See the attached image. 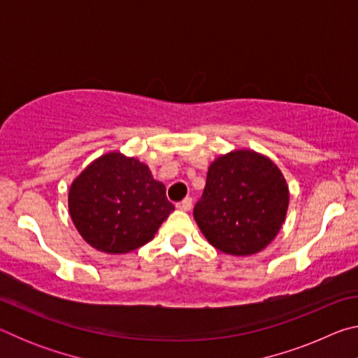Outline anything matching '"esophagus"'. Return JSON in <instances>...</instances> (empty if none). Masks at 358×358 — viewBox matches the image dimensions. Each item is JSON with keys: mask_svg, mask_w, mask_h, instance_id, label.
<instances>
[{"mask_svg": "<svg viewBox=\"0 0 358 358\" xmlns=\"http://www.w3.org/2000/svg\"><path fill=\"white\" fill-rule=\"evenodd\" d=\"M177 208L178 210H183V211H189L192 208V199L191 197H186L181 202H177Z\"/></svg>", "mask_w": 358, "mask_h": 358, "instance_id": "34e87169", "label": "esophagus"}]
</instances>
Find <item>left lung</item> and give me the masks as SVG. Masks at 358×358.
I'll use <instances>...</instances> for the list:
<instances>
[{
  "mask_svg": "<svg viewBox=\"0 0 358 358\" xmlns=\"http://www.w3.org/2000/svg\"><path fill=\"white\" fill-rule=\"evenodd\" d=\"M287 205L286 180L268 157L232 151L210 166L194 220L216 250L250 256L276 237Z\"/></svg>",
  "mask_w": 358,
  "mask_h": 358,
  "instance_id": "8db88e82",
  "label": "left lung"
}]
</instances>
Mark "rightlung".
Here are the masks:
<instances>
[{"label": "right lung", "instance_id": "add662e5", "mask_svg": "<svg viewBox=\"0 0 358 358\" xmlns=\"http://www.w3.org/2000/svg\"><path fill=\"white\" fill-rule=\"evenodd\" d=\"M175 210L166 186L134 157L108 153L92 162L69 189V213L96 250L123 254L143 246Z\"/></svg>", "mask_w": 358, "mask_h": 358}]
</instances>
